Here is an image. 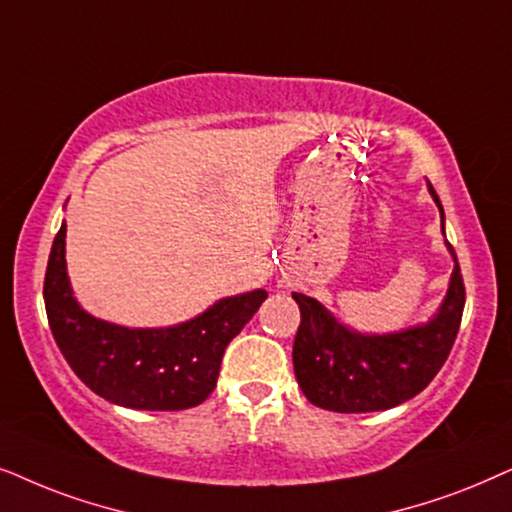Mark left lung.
<instances>
[{
    "label": "left lung",
    "mask_w": 512,
    "mask_h": 512,
    "mask_svg": "<svg viewBox=\"0 0 512 512\" xmlns=\"http://www.w3.org/2000/svg\"><path fill=\"white\" fill-rule=\"evenodd\" d=\"M431 194L442 215L433 187ZM447 248L454 257V271L445 302L433 320L405 332L358 335L337 323L313 297L292 292L302 313L292 363L309 403L342 414L381 412L414 398L431 384L452 351L466 304L459 260L452 243Z\"/></svg>",
    "instance_id": "1"
}]
</instances>
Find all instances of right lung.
<instances>
[{"mask_svg":"<svg viewBox=\"0 0 512 512\" xmlns=\"http://www.w3.org/2000/svg\"><path fill=\"white\" fill-rule=\"evenodd\" d=\"M65 231L53 238L44 304L60 353L74 374L109 403L173 412L201 405L217 386L227 344L267 299L264 290L227 297L187 323L131 330L93 318L72 297L65 267Z\"/></svg>","mask_w":512,"mask_h":512,"instance_id":"1","label":"right lung"}]
</instances>
